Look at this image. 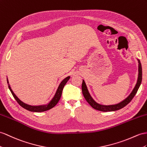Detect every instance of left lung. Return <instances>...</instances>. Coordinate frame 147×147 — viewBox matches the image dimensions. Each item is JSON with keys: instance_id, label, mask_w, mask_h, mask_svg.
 Segmentation results:
<instances>
[{"instance_id": "left-lung-1", "label": "left lung", "mask_w": 147, "mask_h": 147, "mask_svg": "<svg viewBox=\"0 0 147 147\" xmlns=\"http://www.w3.org/2000/svg\"><path fill=\"white\" fill-rule=\"evenodd\" d=\"M138 78H137V83L135 84L134 89L131 93L129 94V96L127 97L123 100L121 102L114 105H108V106H106V105H102L99 103L96 102V101L93 99L92 97H91L90 93L89 92V91L87 88V86H86L85 82L84 80H82V94H83V96L84 98L86 99V101L90 104L92 108L96 109L97 111H102V112H109V111H115L120 109L123 107H125V106L129 104L130 101L134 98V97L136 94V93L138 91V89L140 87L142 82V65L140 61V60L138 59Z\"/></svg>"}]
</instances>
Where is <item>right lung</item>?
I'll return each instance as SVG.
<instances>
[{"instance_id": "obj_1", "label": "right lung", "mask_w": 147, "mask_h": 147, "mask_svg": "<svg viewBox=\"0 0 147 147\" xmlns=\"http://www.w3.org/2000/svg\"><path fill=\"white\" fill-rule=\"evenodd\" d=\"M70 76H67L66 78H65L64 80L61 82V83L59 84L58 88L56 90L55 94L54 95L53 97L51 99V100L49 102L48 104H44V105H40V106H31V105H28L24 103V102H22V100H20L18 98V97L15 94L14 92H13V91L10 88V86L9 84V82L8 81V79L7 78V83H8L9 85V88L10 89V91L11 92V93L12 94V95L13 96V97L16 99L17 102L19 104L20 106L24 107L25 109H27L29 111L31 112H44V111H47L48 110H50L51 109H52L53 107H54L57 103L58 102V101L59 100L60 98H61V96L62 94V91L64 86H65V84H66V82L68 81V80H69Z\"/></svg>"}]
</instances>
